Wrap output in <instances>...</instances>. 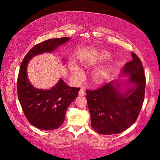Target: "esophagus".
<instances>
[{
    "mask_svg": "<svg viewBox=\"0 0 160 160\" xmlns=\"http://www.w3.org/2000/svg\"><path fill=\"white\" fill-rule=\"evenodd\" d=\"M79 95H81V96L85 95V90H84V89L81 88V89H80V91H79Z\"/></svg>",
    "mask_w": 160,
    "mask_h": 160,
    "instance_id": "obj_1",
    "label": "esophagus"
}]
</instances>
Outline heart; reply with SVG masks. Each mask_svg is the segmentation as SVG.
Segmentation results:
<instances>
[{
	"instance_id": "b5f03b06",
	"label": "heart",
	"mask_w": 160,
	"mask_h": 160,
	"mask_svg": "<svg viewBox=\"0 0 160 160\" xmlns=\"http://www.w3.org/2000/svg\"><path fill=\"white\" fill-rule=\"evenodd\" d=\"M109 57V54L108 52H105L103 54L102 57L103 58H108ZM69 68L71 72V76L76 81H80L83 76V72L81 70L80 67L77 65L74 62H71L69 64ZM108 73V69L107 68H103L95 70L93 71V74H92V79L95 83H99V82L102 81L105 77L107 76Z\"/></svg>"
}]
</instances>
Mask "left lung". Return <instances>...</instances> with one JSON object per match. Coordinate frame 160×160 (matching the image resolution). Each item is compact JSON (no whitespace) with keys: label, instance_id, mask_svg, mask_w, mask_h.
<instances>
[{"label":"left lung","instance_id":"left-lung-1","mask_svg":"<svg viewBox=\"0 0 160 160\" xmlns=\"http://www.w3.org/2000/svg\"><path fill=\"white\" fill-rule=\"evenodd\" d=\"M132 56L122 69L123 74L129 75L127 83L132 88L122 92V83L111 81L98 89L86 90L91 127L100 134L123 132L135 122L142 109L146 75L139 58L133 52Z\"/></svg>","mask_w":160,"mask_h":160}]
</instances>
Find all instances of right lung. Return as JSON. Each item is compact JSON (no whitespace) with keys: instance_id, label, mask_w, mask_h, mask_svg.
<instances>
[{"instance_id":"obj_1","label":"right lung","mask_w":160,"mask_h":160,"mask_svg":"<svg viewBox=\"0 0 160 160\" xmlns=\"http://www.w3.org/2000/svg\"><path fill=\"white\" fill-rule=\"evenodd\" d=\"M69 39L51 38L38 43L27 52L19 69L17 94L22 109L28 122L42 130L56 129L63 123L67 108L78 97L80 88H71L61 79L51 89H36L28 79V62L35 55L51 52Z\"/></svg>"}]
</instances>
